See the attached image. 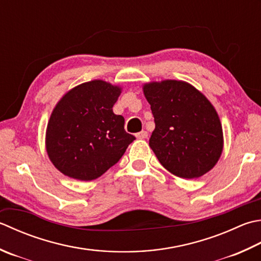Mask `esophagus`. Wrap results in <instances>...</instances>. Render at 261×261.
Instances as JSON below:
<instances>
[{
  "label": "esophagus",
  "instance_id": "obj_1",
  "mask_svg": "<svg viewBox=\"0 0 261 261\" xmlns=\"http://www.w3.org/2000/svg\"><path fill=\"white\" fill-rule=\"evenodd\" d=\"M136 137L138 138V139H146V138H148V132L147 131L138 132V134L136 135Z\"/></svg>",
  "mask_w": 261,
  "mask_h": 261
}]
</instances>
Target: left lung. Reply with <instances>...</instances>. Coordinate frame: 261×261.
Here are the masks:
<instances>
[{"label":"left lung","mask_w":261,"mask_h":261,"mask_svg":"<svg viewBox=\"0 0 261 261\" xmlns=\"http://www.w3.org/2000/svg\"><path fill=\"white\" fill-rule=\"evenodd\" d=\"M154 115L149 146L161 164L178 177L196 178L216 165L223 151V130L216 110L185 81L144 86Z\"/></svg>","instance_id":"left-lung-1"}]
</instances>
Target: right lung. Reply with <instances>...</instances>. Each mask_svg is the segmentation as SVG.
Returning <instances> with one entry per match:
<instances>
[{
  "label": "right lung",
  "instance_id": "1",
  "mask_svg": "<svg viewBox=\"0 0 261 261\" xmlns=\"http://www.w3.org/2000/svg\"><path fill=\"white\" fill-rule=\"evenodd\" d=\"M121 88L103 80L81 84L56 104L46 130V150L64 175L91 181L123 156L136 138L113 113Z\"/></svg>",
  "mask_w": 261,
  "mask_h": 261
}]
</instances>
